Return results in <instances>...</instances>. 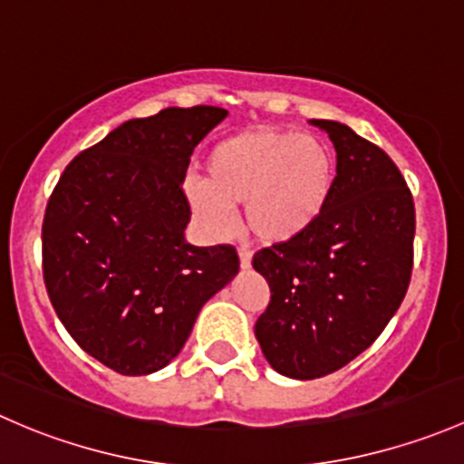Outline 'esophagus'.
Returning <instances> with one entry per match:
<instances>
[{"mask_svg": "<svg viewBox=\"0 0 464 464\" xmlns=\"http://www.w3.org/2000/svg\"><path fill=\"white\" fill-rule=\"evenodd\" d=\"M238 261H241L243 270H247L252 264V252L247 250V247H238Z\"/></svg>", "mask_w": 464, "mask_h": 464, "instance_id": "1", "label": "esophagus"}]
</instances>
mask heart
<instances>
[{"label":"heart","instance_id":"b5f03b06","mask_svg":"<svg viewBox=\"0 0 464 464\" xmlns=\"http://www.w3.org/2000/svg\"><path fill=\"white\" fill-rule=\"evenodd\" d=\"M205 167L208 179L188 185L200 221L223 237L234 223V205L246 203V226L264 243L302 237L322 217L335 180L326 142L275 127L226 138Z\"/></svg>","mask_w":464,"mask_h":464}]
</instances>
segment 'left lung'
<instances>
[{
  "label": "left lung",
  "instance_id": "1",
  "mask_svg": "<svg viewBox=\"0 0 464 464\" xmlns=\"http://www.w3.org/2000/svg\"><path fill=\"white\" fill-rule=\"evenodd\" d=\"M337 151L322 217L302 237L261 247L252 266L270 285L255 335L272 369L314 380L380 337L407 295L415 208L384 150L335 121H313Z\"/></svg>",
  "mask_w": 464,
  "mask_h": 464
}]
</instances>
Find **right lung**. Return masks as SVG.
<instances>
[{"instance_id": "add662e5", "label": "right lung", "mask_w": 464, "mask_h": 464, "mask_svg": "<svg viewBox=\"0 0 464 464\" xmlns=\"http://www.w3.org/2000/svg\"><path fill=\"white\" fill-rule=\"evenodd\" d=\"M226 116L200 104L129 121L80 151L46 203V293L78 346L116 373L169 364L238 272L234 246L185 241L189 156Z\"/></svg>"}]
</instances>
